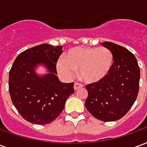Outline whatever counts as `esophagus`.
Instances as JSON below:
<instances>
[{
    "instance_id": "obj_1",
    "label": "esophagus",
    "mask_w": 147,
    "mask_h": 147,
    "mask_svg": "<svg viewBox=\"0 0 147 147\" xmlns=\"http://www.w3.org/2000/svg\"><path fill=\"white\" fill-rule=\"evenodd\" d=\"M83 86V84H81V83H79V82H76V83H75V84H74V89L76 90L82 88Z\"/></svg>"
}]
</instances>
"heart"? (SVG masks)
<instances>
[{"instance_id": "b5f03b06", "label": "heart", "mask_w": 147, "mask_h": 147, "mask_svg": "<svg viewBox=\"0 0 147 147\" xmlns=\"http://www.w3.org/2000/svg\"><path fill=\"white\" fill-rule=\"evenodd\" d=\"M114 56L105 47H76L68 50L58 63L61 72L71 76L80 70V77L86 83H97L108 76Z\"/></svg>"}]
</instances>
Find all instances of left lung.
<instances>
[{"instance_id": "1", "label": "left lung", "mask_w": 147, "mask_h": 147, "mask_svg": "<svg viewBox=\"0 0 147 147\" xmlns=\"http://www.w3.org/2000/svg\"><path fill=\"white\" fill-rule=\"evenodd\" d=\"M102 45L113 52V65L103 80L86 85L85 106L98 120L108 122L121 119L132 107L139 93L140 69L128 49L110 42Z\"/></svg>"}]
</instances>
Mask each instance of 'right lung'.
I'll return each mask as SVG.
<instances>
[{"label": "right lung", "instance_id": "add662e5", "mask_svg": "<svg viewBox=\"0 0 147 147\" xmlns=\"http://www.w3.org/2000/svg\"><path fill=\"white\" fill-rule=\"evenodd\" d=\"M61 45L42 44L18 55L9 71L8 90L11 102L21 117L30 123L47 124L63 111L67 98L72 94L74 83H61L57 77V63L62 54ZM38 63L50 71L39 77L34 72Z\"/></svg>", "mask_w": 147, "mask_h": 147}]
</instances>
